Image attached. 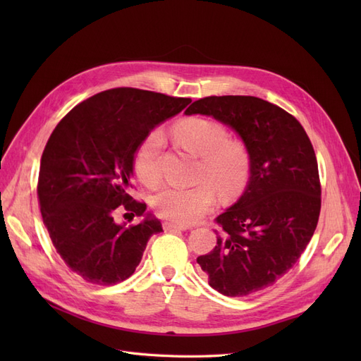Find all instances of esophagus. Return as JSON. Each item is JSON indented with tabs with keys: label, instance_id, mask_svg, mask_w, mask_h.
Here are the masks:
<instances>
[{
	"label": "esophagus",
	"instance_id": "esophagus-1",
	"mask_svg": "<svg viewBox=\"0 0 361 361\" xmlns=\"http://www.w3.org/2000/svg\"><path fill=\"white\" fill-rule=\"evenodd\" d=\"M162 227H164V231L166 232H174V231H187L188 227H185V226H180V224H176V223H170V221H166L162 224Z\"/></svg>",
	"mask_w": 361,
	"mask_h": 361
}]
</instances>
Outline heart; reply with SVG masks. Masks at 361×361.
Instances as JSON below:
<instances>
[{
    "instance_id": "obj_1",
    "label": "heart",
    "mask_w": 361,
    "mask_h": 361,
    "mask_svg": "<svg viewBox=\"0 0 361 361\" xmlns=\"http://www.w3.org/2000/svg\"><path fill=\"white\" fill-rule=\"evenodd\" d=\"M173 133L185 150L200 158L197 178L203 182L194 187H164L152 197V206L162 218L191 224L214 206L216 199L214 186L226 199L243 192L250 176V161L244 146L228 140L226 128L214 120L185 118L174 126ZM162 145L164 135L155 129L141 141L135 154L137 176L149 187L161 179Z\"/></svg>"
}]
</instances>
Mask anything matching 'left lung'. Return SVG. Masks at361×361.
Masks as SVG:
<instances>
[{
  "label": "left lung",
  "instance_id": "1",
  "mask_svg": "<svg viewBox=\"0 0 361 361\" xmlns=\"http://www.w3.org/2000/svg\"><path fill=\"white\" fill-rule=\"evenodd\" d=\"M185 114L211 116L245 145L247 188L215 218L221 233L197 264L220 293H256L297 264L318 224L321 182L310 138L292 114L255 96H207Z\"/></svg>",
  "mask_w": 361,
  "mask_h": 361
}]
</instances>
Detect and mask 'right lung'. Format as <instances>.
<instances>
[{"label":"right lung","mask_w":361,"mask_h":361,"mask_svg":"<svg viewBox=\"0 0 361 361\" xmlns=\"http://www.w3.org/2000/svg\"><path fill=\"white\" fill-rule=\"evenodd\" d=\"M190 97L118 87L82 101L52 130L40 159L37 195L43 224L75 274L116 285L134 274L161 221L129 195L134 158L157 125L180 113ZM118 205L145 218L117 225Z\"/></svg>","instance_id":"1"}]
</instances>
